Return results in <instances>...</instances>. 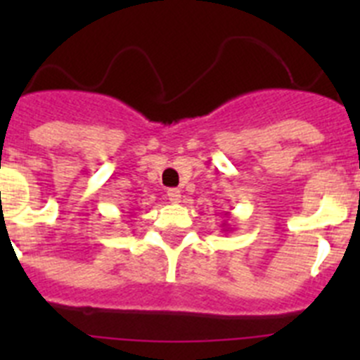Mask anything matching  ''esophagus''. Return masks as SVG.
<instances>
[{"label": "esophagus", "mask_w": 360, "mask_h": 360, "mask_svg": "<svg viewBox=\"0 0 360 360\" xmlns=\"http://www.w3.org/2000/svg\"><path fill=\"white\" fill-rule=\"evenodd\" d=\"M167 200H169L171 203H178L182 200V193L178 189H167Z\"/></svg>", "instance_id": "obj_1"}]
</instances>
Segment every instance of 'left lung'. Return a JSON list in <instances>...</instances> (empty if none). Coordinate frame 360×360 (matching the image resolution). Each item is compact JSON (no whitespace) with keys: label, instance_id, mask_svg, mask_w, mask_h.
Masks as SVG:
<instances>
[{"label":"left lung","instance_id":"left-lung-1","mask_svg":"<svg viewBox=\"0 0 360 360\" xmlns=\"http://www.w3.org/2000/svg\"><path fill=\"white\" fill-rule=\"evenodd\" d=\"M224 227H225V231H227V229H229V227H227V224H224Z\"/></svg>","mask_w":360,"mask_h":360}]
</instances>
